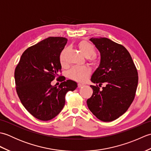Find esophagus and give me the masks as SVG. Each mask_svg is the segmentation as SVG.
<instances>
[{
  "label": "esophagus",
  "mask_w": 151,
  "mask_h": 151,
  "mask_svg": "<svg viewBox=\"0 0 151 151\" xmlns=\"http://www.w3.org/2000/svg\"><path fill=\"white\" fill-rule=\"evenodd\" d=\"M84 86V84H81V83H78V88H81V87H82V86Z\"/></svg>",
  "instance_id": "1"
}]
</instances>
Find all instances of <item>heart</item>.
<instances>
[{
    "label": "heart",
    "mask_w": 151,
    "mask_h": 151,
    "mask_svg": "<svg viewBox=\"0 0 151 151\" xmlns=\"http://www.w3.org/2000/svg\"><path fill=\"white\" fill-rule=\"evenodd\" d=\"M78 47L81 52L86 58H89L93 55L95 52V47L88 41H81L78 44ZM67 49H63L60 54V62L62 65L65 64V57L67 52ZM91 60L93 62H97L95 58H91ZM91 70L88 67H73L69 70L68 73L69 77L75 81L78 82H84L88 79Z\"/></svg>",
    "instance_id": "obj_1"
}]
</instances>
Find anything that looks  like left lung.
I'll use <instances>...</instances> for the list:
<instances>
[{
    "instance_id": "obj_1",
    "label": "left lung",
    "mask_w": 151,
    "mask_h": 151,
    "mask_svg": "<svg viewBox=\"0 0 151 151\" xmlns=\"http://www.w3.org/2000/svg\"><path fill=\"white\" fill-rule=\"evenodd\" d=\"M101 54L91 81L105 87L90 86L93 93L87 100L92 114L99 120L112 121L127 111L135 97L138 74L126 48L106 37L89 39Z\"/></svg>"
}]
</instances>
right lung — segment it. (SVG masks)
Instances as JSON below:
<instances>
[{
  "instance_id": "right-lung-1",
  "label": "right lung",
  "mask_w": 151,
  "mask_h": 151,
  "mask_svg": "<svg viewBox=\"0 0 151 151\" xmlns=\"http://www.w3.org/2000/svg\"><path fill=\"white\" fill-rule=\"evenodd\" d=\"M67 39L47 37L22 53L15 70L16 91L22 105L34 117L41 121L55 117L65 105V96L77 88V83L59 76L58 86L51 82L58 78L62 69L60 54Z\"/></svg>"
}]
</instances>
